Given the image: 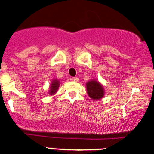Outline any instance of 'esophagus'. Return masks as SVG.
I'll return each instance as SVG.
<instances>
[{
    "label": "esophagus",
    "instance_id": "34e87169",
    "mask_svg": "<svg viewBox=\"0 0 154 154\" xmlns=\"http://www.w3.org/2000/svg\"><path fill=\"white\" fill-rule=\"evenodd\" d=\"M72 80L74 82H78L79 81V78L78 77H72Z\"/></svg>",
    "mask_w": 154,
    "mask_h": 154
}]
</instances>
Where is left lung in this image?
<instances>
[{"instance_id":"left-lung-1","label":"left lung","mask_w":154,"mask_h":154,"mask_svg":"<svg viewBox=\"0 0 154 154\" xmlns=\"http://www.w3.org/2000/svg\"><path fill=\"white\" fill-rule=\"evenodd\" d=\"M86 91L88 97L94 100H99L105 96L104 87L97 80H91L86 82Z\"/></svg>"}]
</instances>
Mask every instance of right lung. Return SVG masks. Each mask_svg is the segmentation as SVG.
I'll return each mask as SVG.
<instances>
[{"instance_id": "obj_1", "label": "right lung", "mask_w": 154, "mask_h": 154, "mask_svg": "<svg viewBox=\"0 0 154 154\" xmlns=\"http://www.w3.org/2000/svg\"><path fill=\"white\" fill-rule=\"evenodd\" d=\"M60 82L57 79H54V80H52L51 84H50L49 90H48V94H50L51 96V95L55 94L60 87Z\"/></svg>"}]
</instances>
